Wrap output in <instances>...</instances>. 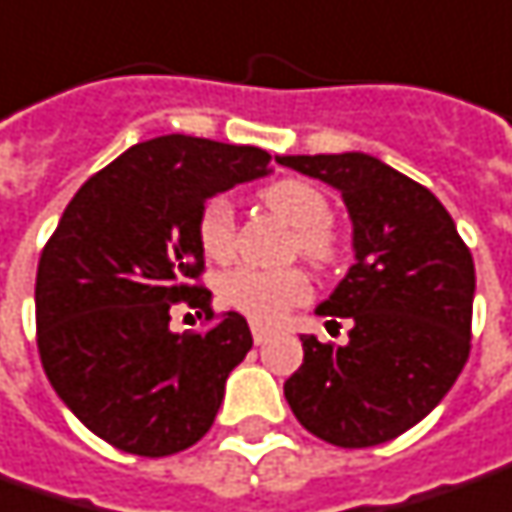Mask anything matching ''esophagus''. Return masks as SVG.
I'll list each match as a JSON object with an SVG mask.
<instances>
[{
	"mask_svg": "<svg viewBox=\"0 0 512 512\" xmlns=\"http://www.w3.org/2000/svg\"><path fill=\"white\" fill-rule=\"evenodd\" d=\"M252 340H255V345H263L266 340H269V328L257 326V323H252Z\"/></svg>",
	"mask_w": 512,
	"mask_h": 512,
	"instance_id": "34e87169",
	"label": "esophagus"
}]
</instances>
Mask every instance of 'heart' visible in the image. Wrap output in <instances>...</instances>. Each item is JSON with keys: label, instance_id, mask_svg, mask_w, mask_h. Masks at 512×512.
Wrapping results in <instances>:
<instances>
[{"label": "heart", "instance_id": "heart-1", "mask_svg": "<svg viewBox=\"0 0 512 512\" xmlns=\"http://www.w3.org/2000/svg\"><path fill=\"white\" fill-rule=\"evenodd\" d=\"M260 201L294 226V252H300L320 269L337 260L340 235L328 223L331 203L323 189H317L309 181L283 178L266 186L260 192ZM195 232L203 255L212 260H229L238 246V223L232 203L226 198H212L203 203ZM309 291V277L300 269L238 266L221 280L223 300L263 326H272L291 306H300L309 297Z\"/></svg>", "mask_w": 512, "mask_h": 512}]
</instances>
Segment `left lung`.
Returning <instances> with one entry per match:
<instances>
[{
	"label": "left lung",
	"instance_id": "left-lung-1",
	"mask_svg": "<svg viewBox=\"0 0 512 512\" xmlns=\"http://www.w3.org/2000/svg\"><path fill=\"white\" fill-rule=\"evenodd\" d=\"M340 189L354 257L320 317L351 323L348 343L303 334V365L283 391L297 422L337 448H371L442 402L470 354L476 269L431 189L365 152L283 155Z\"/></svg>",
	"mask_w": 512,
	"mask_h": 512
}]
</instances>
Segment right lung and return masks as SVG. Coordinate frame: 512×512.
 Masks as SVG:
<instances>
[{"label": "right lung", "instance_id": "add662e5", "mask_svg": "<svg viewBox=\"0 0 512 512\" xmlns=\"http://www.w3.org/2000/svg\"><path fill=\"white\" fill-rule=\"evenodd\" d=\"M272 155L192 135L135 144L87 178L42 249L36 343L53 391L84 428L135 456L192 448L212 428L229 371L252 348L238 311L175 335V302L215 319L198 286V215L255 181Z\"/></svg>", "mask_w": 512, "mask_h": 512}]
</instances>
